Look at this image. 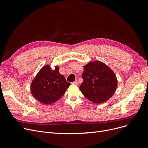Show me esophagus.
Here are the masks:
<instances>
[{
    "label": "esophagus",
    "instance_id": "1",
    "mask_svg": "<svg viewBox=\"0 0 148 148\" xmlns=\"http://www.w3.org/2000/svg\"><path fill=\"white\" fill-rule=\"evenodd\" d=\"M71 83H72L73 84H75V85H78V84H79V82H77V80H75L74 82H72Z\"/></svg>",
    "mask_w": 148,
    "mask_h": 148
}]
</instances>
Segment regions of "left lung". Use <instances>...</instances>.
<instances>
[{"label":"left lung","instance_id":"left-lung-1","mask_svg":"<svg viewBox=\"0 0 148 148\" xmlns=\"http://www.w3.org/2000/svg\"><path fill=\"white\" fill-rule=\"evenodd\" d=\"M82 78L80 91L88 99L95 104H101L109 99L118 86L114 72L100 61L90 62L85 65Z\"/></svg>","mask_w":148,"mask_h":148}]
</instances>
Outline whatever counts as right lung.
<instances>
[{"mask_svg":"<svg viewBox=\"0 0 148 148\" xmlns=\"http://www.w3.org/2000/svg\"><path fill=\"white\" fill-rule=\"evenodd\" d=\"M53 70L49 65L44 66L32 82L30 91L38 101L44 104L56 102L71 85L59 72V67Z\"/></svg>","mask_w":148,"mask_h":148,"instance_id":"obj_1","label":"right lung"}]
</instances>
